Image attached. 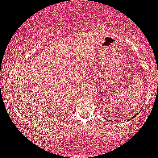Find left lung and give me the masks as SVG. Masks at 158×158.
Masks as SVG:
<instances>
[{
    "label": "left lung",
    "instance_id": "1",
    "mask_svg": "<svg viewBox=\"0 0 158 158\" xmlns=\"http://www.w3.org/2000/svg\"><path fill=\"white\" fill-rule=\"evenodd\" d=\"M133 118H134V117H133Z\"/></svg>",
    "mask_w": 158,
    "mask_h": 158
}]
</instances>
